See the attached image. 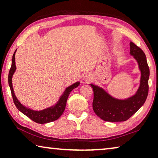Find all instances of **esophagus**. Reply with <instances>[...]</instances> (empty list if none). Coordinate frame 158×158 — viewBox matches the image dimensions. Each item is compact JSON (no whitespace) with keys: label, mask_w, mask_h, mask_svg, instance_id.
I'll return each mask as SVG.
<instances>
[{"label":"esophagus","mask_w":158,"mask_h":158,"mask_svg":"<svg viewBox=\"0 0 158 158\" xmlns=\"http://www.w3.org/2000/svg\"><path fill=\"white\" fill-rule=\"evenodd\" d=\"M92 79H93V77H92V76L90 75V74H85L84 75V79L85 80V81H90L92 80Z\"/></svg>","instance_id":"34e87169"}]
</instances>
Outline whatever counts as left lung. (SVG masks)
Masks as SVG:
<instances>
[{
  "label": "left lung",
  "mask_w": 158,
  "mask_h": 158,
  "mask_svg": "<svg viewBox=\"0 0 158 158\" xmlns=\"http://www.w3.org/2000/svg\"><path fill=\"white\" fill-rule=\"evenodd\" d=\"M130 54L134 56L141 70L140 86L137 93L127 100H117L112 98L102 89L90 84L94 97L93 101V111L98 116L105 121H125L135 114L142 106L148 93L149 68L143 50L134 42H130Z\"/></svg>",
  "instance_id": "8db88e82"
}]
</instances>
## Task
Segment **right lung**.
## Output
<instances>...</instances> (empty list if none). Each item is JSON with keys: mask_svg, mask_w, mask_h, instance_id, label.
Listing matches in <instances>:
<instances>
[{"mask_svg": "<svg viewBox=\"0 0 158 158\" xmlns=\"http://www.w3.org/2000/svg\"><path fill=\"white\" fill-rule=\"evenodd\" d=\"M17 51V50H16ZM16 51L12 56V65L10 68L9 74H8V83L10 88V90H11L13 102H14L15 106L21 112L28 116L29 118H31L32 121L34 122L40 124H44L47 123H50L52 121H54L58 118H59L60 116L63 114L64 110L65 109L66 102L68 98L69 95V93L74 89H75L79 85V82H76L75 84H73L70 86H69L65 89V92L63 93V95L61 96L59 100L57 102L56 105L52 107L45 109L44 110L42 111H33L31 110L30 109H28L23 106L19 102L17 98H16L15 95L14 90H13L12 84V77L13 74L16 70V65H15V53Z\"/></svg>", "mask_w": 158, "mask_h": 158, "instance_id": "obj_1", "label": "right lung"}]
</instances>
